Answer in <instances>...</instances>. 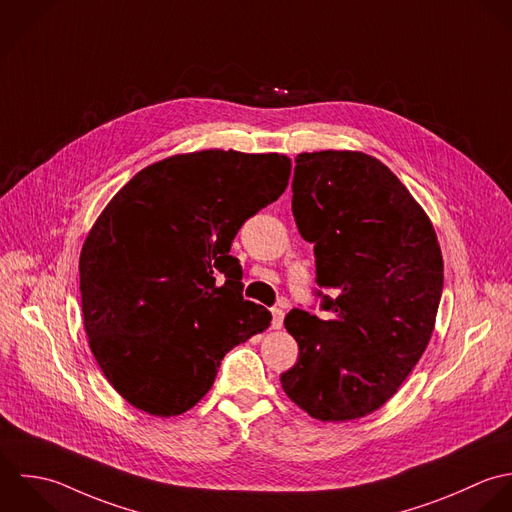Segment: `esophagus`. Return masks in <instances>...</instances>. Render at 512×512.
Masks as SVG:
<instances>
[{"mask_svg":"<svg viewBox=\"0 0 512 512\" xmlns=\"http://www.w3.org/2000/svg\"><path fill=\"white\" fill-rule=\"evenodd\" d=\"M284 322V310L282 308H272V328L280 330Z\"/></svg>","mask_w":512,"mask_h":512,"instance_id":"esophagus-1","label":"esophagus"}]
</instances>
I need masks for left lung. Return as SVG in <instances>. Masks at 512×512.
Instances as JSON below:
<instances>
[{"label":"left lung","instance_id":"8db88e82","mask_svg":"<svg viewBox=\"0 0 512 512\" xmlns=\"http://www.w3.org/2000/svg\"><path fill=\"white\" fill-rule=\"evenodd\" d=\"M292 214L314 244L322 320L300 308L284 326L300 345L280 375L286 395L320 421L379 409L431 340L443 292L435 230L401 180L351 151L296 157Z\"/></svg>","mask_w":512,"mask_h":512}]
</instances>
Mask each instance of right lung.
<instances>
[{
    "label": "right lung",
    "instance_id": "1",
    "mask_svg": "<svg viewBox=\"0 0 512 512\" xmlns=\"http://www.w3.org/2000/svg\"><path fill=\"white\" fill-rule=\"evenodd\" d=\"M284 155L200 151L135 174L89 232L79 260L83 322L109 383L151 415L188 411L222 357L270 326L242 296L230 246L280 198Z\"/></svg>",
    "mask_w": 512,
    "mask_h": 512
}]
</instances>
